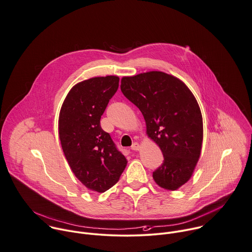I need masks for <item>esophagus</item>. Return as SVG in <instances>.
Returning a JSON list of instances; mask_svg holds the SVG:
<instances>
[{
    "instance_id": "esophagus-1",
    "label": "esophagus",
    "mask_w": 252,
    "mask_h": 252,
    "mask_svg": "<svg viewBox=\"0 0 252 252\" xmlns=\"http://www.w3.org/2000/svg\"><path fill=\"white\" fill-rule=\"evenodd\" d=\"M139 148H140V145H139L137 142L132 143V145H131V147H130V149L133 150V151H137V150H139Z\"/></svg>"
}]
</instances>
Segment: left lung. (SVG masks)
Wrapping results in <instances>:
<instances>
[{
    "label": "left lung",
    "mask_w": 252,
    "mask_h": 252,
    "mask_svg": "<svg viewBox=\"0 0 252 252\" xmlns=\"http://www.w3.org/2000/svg\"><path fill=\"white\" fill-rule=\"evenodd\" d=\"M121 90L142 113L146 131L160 147L164 161L153 172L155 183L176 190L192 176L200 156L203 122L188 86L163 71L122 78Z\"/></svg>",
    "instance_id": "1"
}]
</instances>
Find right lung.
I'll return each instance as SVG.
<instances>
[{
  "label": "right lung",
  "mask_w": 252,
  "mask_h": 252,
  "mask_svg": "<svg viewBox=\"0 0 252 252\" xmlns=\"http://www.w3.org/2000/svg\"><path fill=\"white\" fill-rule=\"evenodd\" d=\"M120 78L93 77L74 85L59 117V134L64 156L74 176L90 190L105 192L115 186L126 159L100 119L119 88Z\"/></svg>",
  "instance_id": "1"
}]
</instances>
